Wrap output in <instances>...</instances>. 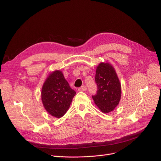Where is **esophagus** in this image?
Masks as SVG:
<instances>
[{"label":"esophagus","instance_id":"obj_1","mask_svg":"<svg viewBox=\"0 0 161 161\" xmlns=\"http://www.w3.org/2000/svg\"><path fill=\"white\" fill-rule=\"evenodd\" d=\"M78 91H86V87L85 86H82L80 87V88L78 89Z\"/></svg>","mask_w":161,"mask_h":161}]
</instances>
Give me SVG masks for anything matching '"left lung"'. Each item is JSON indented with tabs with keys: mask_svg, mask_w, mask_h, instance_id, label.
Wrapping results in <instances>:
<instances>
[{
	"mask_svg": "<svg viewBox=\"0 0 161 161\" xmlns=\"http://www.w3.org/2000/svg\"><path fill=\"white\" fill-rule=\"evenodd\" d=\"M95 80L97 91V94L92 96V99L102 112L108 114L119 104L121 95L120 82L114 67L103 62L97 67Z\"/></svg>",
	"mask_w": 161,
	"mask_h": 161,
	"instance_id": "obj_1",
	"label": "left lung"
}]
</instances>
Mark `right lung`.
Returning <instances> with one entry per match:
<instances>
[{"label":"right lung","mask_w":161,"mask_h":161,"mask_svg":"<svg viewBox=\"0 0 161 161\" xmlns=\"http://www.w3.org/2000/svg\"><path fill=\"white\" fill-rule=\"evenodd\" d=\"M41 94L46 110L52 116L60 118L69 109L76 92L70 88L62 72L56 70L47 77Z\"/></svg>","instance_id":"add662e5"}]
</instances>
